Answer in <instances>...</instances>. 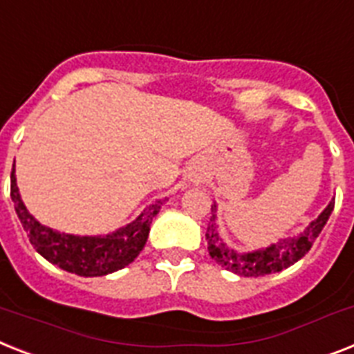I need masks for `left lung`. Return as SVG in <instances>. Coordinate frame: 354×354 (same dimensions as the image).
<instances>
[{
  "mask_svg": "<svg viewBox=\"0 0 354 354\" xmlns=\"http://www.w3.org/2000/svg\"><path fill=\"white\" fill-rule=\"evenodd\" d=\"M333 209H335V200L329 202V205L320 212V216L313 220L298 236L280 240V242L271 243L260 251L238 252L225 245V242L218 234L216 203H214L211 207V222L207 225L205 232L207 251L218 266L225 267L227 271L240 274V277L258 278L271 274V272H280L292 263H297L300 258H304L309 252L313 242L317 240L329 216H331Z\"/></svg>",
  "mask_w": 354,
  "mask_h": 354,
  "instance_id": "obj_1",
  "label": "left lung"
}]
</instances>
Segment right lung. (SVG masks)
I'll use <instances>...</instances> for the list:
<instances>
[{"label": "right lung", "mask_w": 354, "mask_h": 354, "mask_svg": "<svg viewBox=\"0 0 354 354\" xmlns=\"http://www.w3.org/2000/svg\"><path fill=\"white\" fill-rule=\"evenodd\" d=\"M10 198L34 249L45 260L77 277H105L134 261L147 242L152 218L163 205V200H156L134 222L105 236H74L41 225L27 211L16 185L14 169L10 172Z\"/></svg>", "instance_id": "add662e5"}]
</instances>
